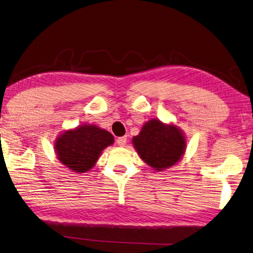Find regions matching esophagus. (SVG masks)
Segmentation results:
<instances>
[{
	"label": "esophagus",
	"mask_w": 253,
	"mask_h": 253,
	"mask_svg": "<svg viewBox=\"0 0 253 253\" xmlns=\"http://www.w3.org/2000/svg\"><path fill=\"white\" fill-rule=\"evenodd\" d=\"M117 145L118 146H121V147H124L126 145V142H127V137L126 136H123V137H118L117 138Z\"/></svg>",
	"instance_id": "esophagus-1"
}]
</instances>
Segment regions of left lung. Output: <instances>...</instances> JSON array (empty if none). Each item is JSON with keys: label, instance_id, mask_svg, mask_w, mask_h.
<instances>
[{"label": "left lung", "instance_id": "8db88e82", "mask_svg": "<svg viewBox=\"0 0 253 253\" xmlns=\"http://www.w3.org/2000/svg\"><path fill=\"white\" fill-rule=\"evenodd\" d=\"M132 145L147 165L162 171L181 159L186 150V138L177 126L151 119L132 138Z\"/></svg>", "mask_w": 253, "mask_h": 253}]
</instances>
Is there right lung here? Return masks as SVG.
I'll list each match as a JSON object with an SVG mask.
<instances>
[{"mask_svg": "<svg viewBox=\"0 0 253 253\" xmlns=\"http://www.w3.org/2000/svg\"><path fill=\"white\" fill-rule=\"evenodd\" d=\"M114 144L111 132L95 125H82L64 131L55 141L61 164L75 172H87L95 166L102 151Z\"/></svg>", "mask_w": 253, "mask_h": 253, "instance_id": "1", "label": "right lung"}]
</instances>
